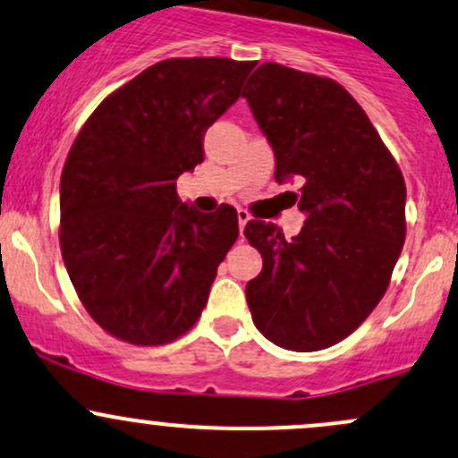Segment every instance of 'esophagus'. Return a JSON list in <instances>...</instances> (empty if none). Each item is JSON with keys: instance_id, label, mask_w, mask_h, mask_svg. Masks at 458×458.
I'll return each mask as SVG.
<instances>
[{"instance_id": "esophagus-1", "label": "esophagus", "mask_w": 458, "mask_h": 458, "mask_svg": "<svg viewBox=\"0 0 458 458\" xmlns=\"http://www.w3.org/2000/svg\"><path fill=\"white\" fill-rule=\"evenodd\" d=\"M237 216H239V230H242V234H243L245 224H248V221H250V213H248V210L239 208V210H237Z\"/></svg>"}]
</instances>
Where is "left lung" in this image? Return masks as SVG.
<instances>
[{
    "label": "left lung",
    "instance_id": "left-lung-1",
    "mask_svg": "<svg viewBox=\"0 0 458 458\" xmlns=\"http://www.w3.org/2000/svg\"><path fill=\"white\" fill-rule=\"evenodd\" d=\"M243 91L276 157L278 184L305 225L290 242L252 219L243 234L263 269L245 285L257 329L290 351H320L353 334L391 283L406 239V184L353 96L335 81L263 64Z\"/></svg>",
    "mask_w": 458,
    "mask_h": 458
}]
</instances>
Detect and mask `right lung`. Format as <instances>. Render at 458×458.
Segmentation results:
<instances>
[{
    "label": "right lung",
    "instance_id": "add662e5",
    "mask_svg": "<svg viewBox=\"0 0 458 458\" xmlns=\"http://www.w3.org/2000/svg\"><path fill=\"white\" fill-rule=\"evenodd\" d=\"M254 61L166 59L109 94L61 173V254L88 314L156 346L201 316L239 237L237 210L197 213L175 180L204 162V133L237 103Z\"/></svg>",
    "mask_w": 458,
    "mask_h": 458
}]
</instances>
